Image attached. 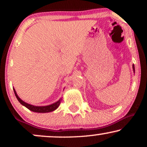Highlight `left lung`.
<instances>
[{
  "label": "left lung",
  "mask_w": 147,
  "mask_h": 147,
  "mask_svg": "<svg viewBox=\"0 0 147 147\" xmlns=\"http://www.w3.org/2000/svg\"><path fill=\"white\" fill-rule=\"evenodd\" d=\"M132 67H133V70H134V65H132Z\"/></svg>",
  "instance_id": "obj_1"
}]
</instances>
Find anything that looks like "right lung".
Masks as SVG:
<instances>
[{"label":"right lung","mask_w":147,"mask_h":147,"mask_svg":"<svg viewBox=\"0 0 147 147\" xmlns=\"http://www.w3.org/2000/svg\"><path fill=\"white\" fill-rule=\"evenodd\" d=\"M14 92H15V94L16 96V98H17L18 101H19L20 103H21L22 105H23L24 106H25L26 108H27L28 109L31 110V111L35 112H39V113H45V112H52L53 110H55V109L59 107L60 103H61V99H60L59 101H57L55 103H54L53 104H51V105L49 106H35L33 105H31V104H29L26 102H23V100H21L19 98V96H17V93H16L15 89H13Z\"/></svg>","instance_id":"1"}]
</instances>
